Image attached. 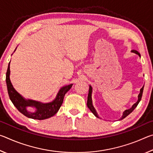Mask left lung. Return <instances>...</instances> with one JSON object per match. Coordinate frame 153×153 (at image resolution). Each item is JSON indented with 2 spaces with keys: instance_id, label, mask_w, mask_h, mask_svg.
Wrapping results in <instances>:
<instances>
[{
  "instance_id": "obj_1",
  "label": "left lung",
  "mask_w": 153,
  "mask_h": 153,
  "mask_svg": "<svg viewBox=\"0 0 153 153\" xmlns=\"http://www.w3.org/2000/svg\"><path fill=\"white\" fill-rule=\"evenodd\" d=\"M131 52H133V53L137 54V55H138L139 56H140V54L138 51H136V50H132L131 51ZM143 90H144V86L142 88L140 89V94L138 95V101H137L135 104H134L132 107L129 108V109H128V110H126L125 111L123 112V116L121 118V120H123V119H124L125 117H126L127 116H128V115H129L132 111L135 109V108L138 106V103L140 102V101L141 100V98H142V93H143ZM92 87L90 86V88H89V92H88V100H87V106L89 108V109L92 111V113L94 114V115L96 116V117H98L97 115V112H96V111L94 109V107H93L92 105Z\"/></svg>"
}]
</instances>
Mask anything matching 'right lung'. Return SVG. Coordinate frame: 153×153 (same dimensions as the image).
<instances>
[{"label":"right lung","mask_w":153,"mask_h":153,"mask_svg":"<svg viewBox=\"0 0 153 153\" xmlns=\"http://www.w3.org/2000/svg\"><path fill=\"white\" fill-rule=\"evenodd\" d=\"M10 62L7 68L6 74V83L7 90L13 104L14 105L17 110L26 117L33 119V120H42L49 117H53L58 112L62 103L63 102L65 94L69 91L73 84L67 85V86L61 88L58 92L56 97L53 102L43 104L40 102L35 101L32 100H25L14 89L13 86L10 81ZM27 106H33L36 108V111L35 112H29L26 109Z\"/></svg>","instance_id":"1"}]
</instances>
